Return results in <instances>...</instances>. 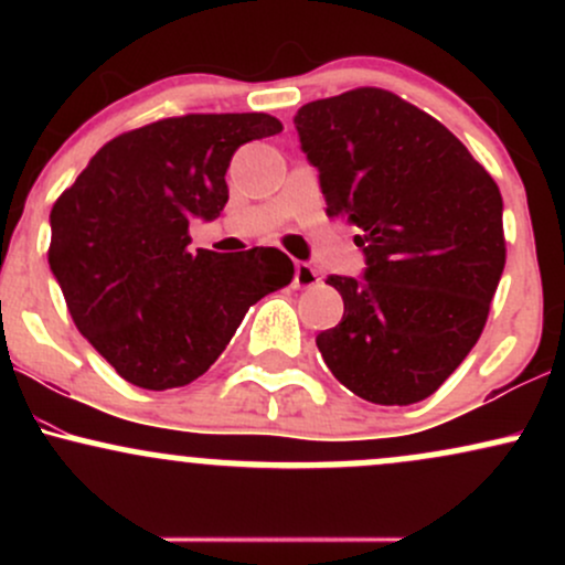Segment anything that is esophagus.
<instances>
[{
    "instance_id": "esophagus-1",
    "label": "esophagus",
    "mask_w": 565,
    "mask_h": 565,
    "mask_svg": "<svg viewBox=\"0 0 565 565\" xmlns=\"http://www.w3.org/2000/svg\"><path fill=\"white\" fill-rule=\"evenodd\" d=\"M316 284H319V274L313 265L295 263V287H316Z\"/></svg>"
}]
</instances>
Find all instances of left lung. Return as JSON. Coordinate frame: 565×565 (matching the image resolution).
<instances>
[{
  "label": "left lung",
  "mask_w": 565,
  "mask_h": 565,
  "mask_svg": "<svg viewBox=\"0 0 565 565\" xmlns=\"http://www.w3.org/2000/svg\"><path fill=\"white\" fill-rule=\"evenodd\" d=\"M302 151L327 215L359 228L366 278L329 276L345 313L316 337L350 393L425 401L468 359L504 270L502 193L462 140L391 89L355 87L302 106Z\"/></svg>",
  "instance_id": "1"
}]
</instances>
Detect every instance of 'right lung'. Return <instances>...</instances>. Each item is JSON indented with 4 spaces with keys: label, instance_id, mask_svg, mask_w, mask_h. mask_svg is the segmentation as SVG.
<instances>
[{
    "label": "right lung",
    "instance_id": "right-lung-1",
    "mask_svg": "<svg viewBox=\"0 0 565 565\" xmlns=\"http://www.w3.org/2000/svg\"><path fill=\"white\" fill-rule=\"evenodd\" d=\"M270 114H185L116 135L50 212L47 260L76 329L121 380L183 387L223 353L249 305L284 289L295 265L276 246H191L193 217L228 201L231 157L281 132Z\"/></svg>",
    "mask_w": 565,
    "mask_h": 565
}]
</instances>
